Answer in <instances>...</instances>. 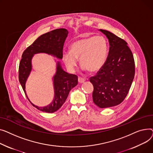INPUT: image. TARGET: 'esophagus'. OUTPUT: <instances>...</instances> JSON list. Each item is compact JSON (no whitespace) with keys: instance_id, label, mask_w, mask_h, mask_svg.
Here are the masks:
<instances>
[{"instance_id":"obj_1","label":"esophagus","mask_w":153,"mask_h":153,"mask_svg":"<svg viewBox=\"0 0 153 153\" xmlns=\"http://www.w3.org/2000/svg\"><path fill=\"white\" fill-rule=\"evenodd\" d=\"M86 81V79L82 78V77H78V82L79 83H83Z\"/></svg>"}]
</instances>
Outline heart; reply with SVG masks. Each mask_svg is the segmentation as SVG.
Masks as SVG:
<instances>
[{
	"mask_svg": "<svg viewBox=\"0 0 153 153\" xmlns=\"http://www.w3.org/2000/svg\"><path fill=\"white\" fill-rule=\"evenodd\" d=\"M108 54V44L102 36H90L78 39L70 45V51L62 53V60L67 68L75 71L78 59L83 70L91 72L100 70L105 64Z\"/></svg>",
	"mask_w": 153,
	"mask_h": 153,
	"instance_id": "b5f03b06",
	"label": "heart"
}]
</instances>
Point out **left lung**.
Returning a JSON list of instances; mask_svg holds the SVG:
<instances>
[{
	"mask_svg": "<svg viewBox=\"0 0 153 153\" xmlns=\"http://www.w3.org/2000/svg\"><path fill=\"white\" fill-rule=\"evenodd\" d=\"M100 31L109 40V53L104 66L89 81L94 87V103L107 108L120 104L127 96L134 76V61L126 41L110 31Z\"/></svg>",
	"mask_w": 153,
	"mask_h": 153,
	"instance_id": "1",
	"label": "left lung"
}]
</instances>
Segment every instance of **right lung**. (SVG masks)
Instances as JSON below:
<instances>
[{
  "instance_id": "right-lung-1",
  "label": "right lung",
  "mask_w": 153,
  "mask_h": 153,
  "mask_svg": "<svg viewBox=\"0 0 153 153\" xmlns=\"http://www.w3.org/2000/svg\"><path fill=\"white\" fill-rule=\"evenodd\" d=\"M68 34V31L66 29L59 28L42 34L23 52L19 65V82L28 99L25 90V84L32 70L31 61L34 55L39 53H45L58 59H62L63 47ZM77 84L78 76L65 71L60 62L58 61L56 72L53 76L54 89V97L53 101L49 105L44 107H38L31 104L41 111L48 113L54 112L64 104L69 92ZM28 100L30 101L29 99Z\"/></svg>"
}]
</instances>
